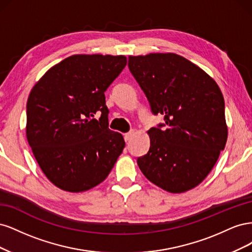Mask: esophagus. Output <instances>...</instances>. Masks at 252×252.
Segmentation results:
<instances>
[{"instance_id":"34e87169","label":"esophagus","mask_w":252,"mask_h":252,"mask_svg":"<svg viewBox=\"0 0 252 252\" xmlns=\"http://www.w3.org/2000/svg\"><path fill=\"white\" fill-rule=\"evenodd\" d=\"M132 135H133V131H130V132H127V133H125V134H124V139H125V141H126V142H128L129 140H130V139L132 138Z\"/></svg>"}]
</instances>
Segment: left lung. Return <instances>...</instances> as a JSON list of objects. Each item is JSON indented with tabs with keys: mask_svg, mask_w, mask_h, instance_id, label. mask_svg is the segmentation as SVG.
Masks as SVG:
<instances>
[{
	"mask_svg": "<svg viewBox=\"0 0 252 252\" xmlns=\"http://www.w3.org/2000/svg\"><path fill=\"white\" fill-rule=\"evenodd\" d=\"M128 68L150 105L164 116L150 128V147L138 158L141 171L168 192L181 193L202 183L227 141L225 102L218 84L175 53L128 58Z\"/></svg>",
	"mask_w": 252,
	"mask_h": 252,
	"instance_id": "obj_1",
	"label": "left lung"
}]
</instances>
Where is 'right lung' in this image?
I'll return each mask as SVG.
<instances>
[{"mask_svg": "<svg viewBox=\"0 0 252 252\" xmlns=\"http://www.w3.org/2000/svg\"><path fill=\"white\" fill-rule=\"evenodd\" d=\"M126 63L124 56H71L30 93L27 140L42 171L60 189L81 192L98 185L123 151V135L108 128L104 93Z\"/></svg>", "mask_w": 252, "mask_h": 252, "instance_id": "obj_1", "label": "right lung"}]
</instances>
